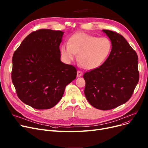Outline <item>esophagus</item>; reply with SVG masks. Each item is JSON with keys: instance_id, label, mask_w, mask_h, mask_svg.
Wrapping results in <instances>:
<instances>
[{"instance_id": "34e87169", "label": "esophagus", "mask_w": 148, "mask_h": 148, "mask_svg": "<svg viewBox=\"0 0 148 148\" xmlns=\"http://www.w3.org/2000/svg\"><path fill=\"white\" fill-rule=\"evenodd\" d=\"M82 75H83V73L82 71H78L77 72V77H81Z\"/></svg>"}]
</instances>
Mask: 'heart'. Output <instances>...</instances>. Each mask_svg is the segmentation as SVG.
Returning <instances> with one entry per match:
<instances>
[{
    "label": "heart",
    "mask_w": 148,
    "mask_h": 148,
    "mask_svg": "<svg viewBox=\"0 0 148 148\" xmlns=\"http://www.w3.org/2000/svg\"><path fill=\"white\" fill-rule=\"evenodd\" d=\"M112 43L107 37L99 38L84 32H77L69 38L68 43L60 47L62 59L71 63L78 54L80 65L86 69H94L101 66L109 57Z\"/></svg>",
    "instance_id": "obj_1"
}]
</instances>
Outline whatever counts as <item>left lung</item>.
I'll return each instance as SVG.
<instances>
[{"label":"left lung","instance_id":"8db88e82","mask_svg":"<svg viewBox=\"0 0 148 148\" xmlns=\"http://www.w3.org/2000/svg\"><path fill=\"white\" fill-rule=\"evenodd\" d=\"M110 38L112 50L98 68L85 73L84 95L97 109L110 110L127 102L139 80L138 56L123 36L103 30Z\"/></svg>","mask_w":148,"mask_h":148}]
</instances>
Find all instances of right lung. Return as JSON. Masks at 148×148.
Here are the masks:
<instances>
[{
	"instance_id": "add662e5",
	"label": "right lung",
	"mask_w": 148,
	"mask_h": 148,
	"mask_svg": "<svg viewBox=\"0 0 148 148\" xmlns=\"http://www.w3.org/2000/svg\"><path fill=\"white\" fill-rule=\"evenodd\" d=\"M63 35L60 30L34 31L14 53L12 83L21 101L36 109L54 107L76 78V68L60 61Z\"/></svg>"
}]
</instances>
